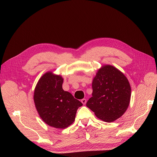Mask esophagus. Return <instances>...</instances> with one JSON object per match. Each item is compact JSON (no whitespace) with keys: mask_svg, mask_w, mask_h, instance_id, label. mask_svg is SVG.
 Returning <instances> with one entry per match:
<instances>
[{"mask_svg":"<svg viewBox=\"0 0 157 157\" xmlns=\"http://www.w3.org/2000/svg\"><path fill=\"white\" fill-rule=\"evenodd\" d=\"M81 102H82V103L83 105H85L86 104V102H87V100H86V99H83L81 100Z\"/></svg>","mask_w":157,"mask_h":157,"instance_id":"34e87169","label":"esophagus"}]
</instances>
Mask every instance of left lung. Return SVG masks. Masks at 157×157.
<instances>
[{
  "mask_svg": "<svg viewBox=\"0 0 157 157\" xmlns=\"http://www.w3.org/2000/svg\"><path fill=\"white\" fill-rule=\"evenodd\" d=\"M92 97L86 105L99 119L111 123L122 116L131 99V86L126 77L114 66L105 65L92 80Z\"/></svg>",
  "mask_w": 157,
  "mask_h": 157,
  "instance_id": "left-lung-1",
  "label": "left lung"
}]
</instances>
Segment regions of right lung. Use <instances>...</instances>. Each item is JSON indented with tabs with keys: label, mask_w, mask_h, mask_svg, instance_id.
Wrapping results in <instances>:
<instances>
[{
	"label": "right lung",
	"mask_w": 157,
	"mask_h": 157,
	"mask_svg": "<svg viewBox=\"0 0 157 157\" xmlns=\"http://www.w3.org/2000/svg\"><path fill=\"white\" fill-rule=\"evenodd\" d=\"M63 78L47 71L38 80L33 99L43 121L52 127L65 129L74 122L78 108L83 104L62 88Z\"/></svg>",
	"instance_id": "1"
}]
</instances>
